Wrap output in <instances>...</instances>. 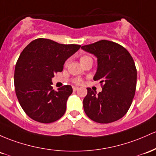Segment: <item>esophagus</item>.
<instances>
[{
	"label": "esophagus",
	"instance_id": "1",
	"mask_svg": "<svg viewBox=\"0 0 156 156\" xmlns=\"http://www.w3.org/2000/svg\"><path fill=\"white\" fill-rule=\"evenodd\" d=\"M73 91H74V92L77 91V90H78V87H73Z\"/></svg>",
	"mask_w": 156,
	"mask_h": 156
}]
</instances>
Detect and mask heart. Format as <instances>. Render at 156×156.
<instances>
[{
  "label": "heart",
  "mask_w": 156,
  "mask_h": 156,
  "mask_svg": "<svg viewBox=\"0 0 156 156\" xmlns=\"http://www.w3.org/2000/svg\"><path fill=\"white\" fill-rule=\"evenodd\" d=\"M92 61V57H90V56L89 55H82L81 58H80V61H81V64H83V63L85 62H87V61ZM74 83H76V84H81L82 83V80L81 79V78H75V79L74 80Z\"/></svg>",
  "instance_id": "heart-1"
}]
</instances>
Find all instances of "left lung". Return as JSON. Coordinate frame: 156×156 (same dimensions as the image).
<instances>
[{"mask_svg": "<svg viewBox=\"0 0 156 156\" xmlns=\"http://www.w3.org/2000/svg\"><path fill=\"white\" fill-rule=\"evenodd\" d=\"M81 49L94 54L98 69L94 81H100L98 94L87 88L83 101L85 113L100 124H109L123 117L130 107L136 93L137 70L131 55L120 44L101 40Z\"/></svg>", "mask_w": 156, "mask_h": 156, "instance_id": "1", "label": "left lung"}]
</instances>
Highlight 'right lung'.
I'll list each match as a JSON object with an SVG mask.
<instances>
[{"instance_id":"obj_1","label":"right lung","mask_w":156,"mask_h":156,"mask_svg":"<svg viewBox=\"0 0 156 156\" xmlns=\"http://www.w3.org/2000/svg\"><path fill=\"white\" fill-rule=\"evenodd\" d=\"M80 47L37 38L20 53L15 69V93L20 107L34 121L49 124L64 115L73 88L65 85L55 91L51 86L52 78L62 71L66 60Z\"/></svg>"}]
</instances>
